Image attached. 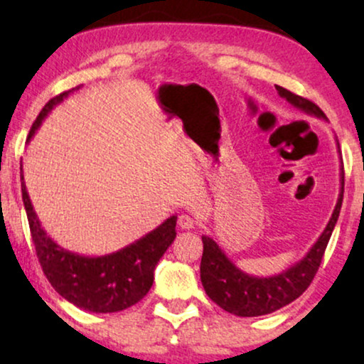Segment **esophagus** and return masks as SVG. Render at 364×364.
Wrapping results in <instances>:
<instances>
[{"label": "esophagus", "mask_w": 364, "mask_h": 364, "mask_svg": "<svg viewBox=\"0 0 364 364\" xmlns=\"http://www.w3.org/2000/svg\"><path fill=\"white\" fill-rule=\"evenodd\" d=\"M178 225L181 229H193L195 228V220L193 217L186 215V214H181L178 217Z\"/></svg>", "instance_id": "1"}]
</instances>
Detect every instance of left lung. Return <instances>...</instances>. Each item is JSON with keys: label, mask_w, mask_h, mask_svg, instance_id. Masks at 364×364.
<instances>
[{"label": "left lung", "mask_w": 364, "mask_h": 364, "mask_svg": "<svg viewBox=\"0 0 364 364\" xmlns=\"http://www.w3.org/2000/svg\"><path fill=\"white\" fill-rule=\"evenodd\" d=\"M275 89L279 95L296 109H301L316 118L327 119V116L315 102L308 101L301 95L292 94L284 87L275 85ZM342 196H344V169L341 171L339 198H337V205L333 208L327 228L323 229L316 243L311 246L310 252L304 255L301 260L272 277H255V275L245 274L225 257V253L212 237L202 236L203 255L202 263H200V279H202L203 289L208 298L219 304L223 310L237 316L267 315V313L281 310L282 306L299 298L308 289L318 270L325 248H327L330 236H332L333 228L339 219Z\"/></svg>", "instance_id": "8db88e82"}]
</instances>
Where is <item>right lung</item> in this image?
Returning a JSON list of instances; mask_svg holds the SVG:
<instances>
[{"label":"right lung","instance_id":"obj_1","mask_svg":"<svg viewBox=\"0 0 364 364\" xmlns=\"http://www.w3.org/2000/svg\"><path fill=\"white\" fill-rule=\"evenodd\" d=\"M73 90L63 92L46 104L32 124L28 140L34 136L36 129L53 107L68 97ZM22 198L44 275L66 301L92 313H114L139 303L152 287L157 262L176 237L178 217L173 215L149 235L118 252L102 257H83L61 248L46 235L28 198L25 183H22Z\"/></svg>","mask_w":364,"mask_h":364}]
</instances>
